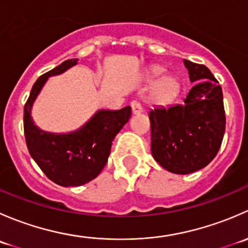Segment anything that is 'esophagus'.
I'll list each match as a JSON object with an SVG mask.
<instances>
[{"label": "esophagus", "mask_w": 248, "mask_h": 248, "mask_svg": "<svg viewBox=\"0 0 248 248\" xmlns=\"http://www.w3.org/2000/svg\"><path fill=\"white\" fill-rule=\"evenodd\" d=\"M131 107H132V111H133L134 115L141 114L142 112V107L139 102H132Z\"/></svg>", "instance_id": "34e87169"}]
</instances>
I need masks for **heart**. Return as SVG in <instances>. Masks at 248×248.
<instances>
[{"mask_svg": "<svg viewBox=\"0 0 248 248\" xmlns=\"http://www.w3.org/2000/svg\"><path fill=\"white\" fill-rule=\"evenodd\" d=\"M163 72L164 69L161 68V67H152L149 72L150 78L151 79H157V78H159L163 74ZM177 87H179V85H177V81L174 78H164L157 85L156 91H155V98L158 102H161V103H167L175 96Z\"/></svg>", "mask_w": 248, "mask_h": 248, "instance_id": "heart-1", "label": "heart"}]
</instances>
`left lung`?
<instances>
[{
	"label": "left lung",
	"instance_id": "8db88e82",
	"mask_svg": "<svg viewBox=\"0 0 248 248\" xmlns=\"http://www.w3.org/2000/svg\"><path fill=\"white\" fill-rule=\"evenodd\" d=\"M191 82L182 104L150 110L151 152L164 169L191 174L216 157L224 131L223 93L218 81L204 64L184 60Z\"/></svg>",
	"mask_w": 248,
	"mask_h": 248
}]
</instances>
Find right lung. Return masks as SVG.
I'll list each match as a JSON object with an SVG mask.
<instances>
[{
    "mask_svg": "<svg viewBox=\"0 0 248 248\" xmlns=\"http://www.w3.org/2000/svg\"><path fill=\"white\" fill-rule=\"evenodd\" d=\"M78 59L67 60L37 79L24 108V132L27 149L44 174L63 187L81 186L99 175L108 162L111 142L132 115L131 107L101 109L80 128L69 133L42 131L34 124L31 110L50 77L64 73Z\"/></svg>",
    "mask_w": 248,
    "mask_h": 248,
    "instance_id": "add662e5",
    "label": "right lung"
}]
</instances>
